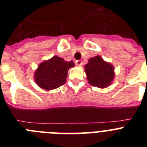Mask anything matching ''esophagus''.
I'll return each mask as SVG.
<instances>
[{
	"label": "esophagus",
	"mask_w": 147,
	"mask_h": 147,
	"mask_svg": "<svg viewBox=\"0 0 147 147\" xmlns=\"http://www.w3.org/2000/svg\"><path fill=\"white\" fill-rule=\"evenodd\" d=\"M76 65L77 66H82V62L81 60L76 61Z\"/></svg>",
	"instance_id": "esophagus-1"
}]
</instances>
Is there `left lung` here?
Here are the masks:
<instances>
[{
    "instance_id": "8db88e82",
    "label": "left lung",
    "mask_w": 147,
    "mask_h": 147,
    "mask_svg": "<svg viewBox=\"0 0 147 147\" xmlns=\"http://www.w3.org/2000/svg\"><path fill=\"white\" fill-rule=\"evenodd\" d=\"M85 71L90 85L99 88H107L115 77L113 66L100 56L89 59L85 65Z\"/></svg>"
}]
</instances>
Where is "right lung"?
Returning a JSON list of instances; mask_svg holds the SVG:
<instances>
[{
	"label": "right lung",
	"instance_id": "add662e5",
	"mask_svg": "<svg viewBox=\"0 0 147 147\" xmlns=\"http://www.w3.org/2000/svg\"><path fill=\"white\" fill-rule=\"evenodd\" d=\"M74 66L73 61L67 62L64 59L54 56L39 65L34 73V81L42 89L54 90L66 82L67 71Z\"/></svg>",
	"mask_w": 147,
	"mask_h": 147
}]
</instances>
